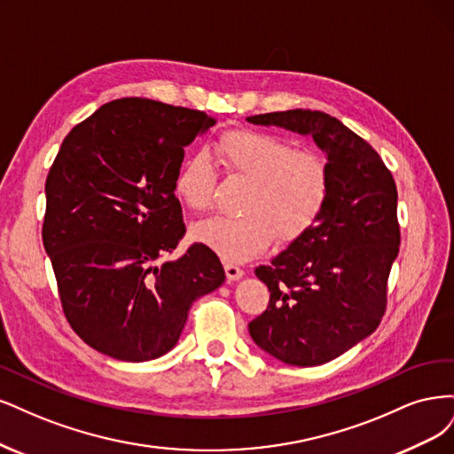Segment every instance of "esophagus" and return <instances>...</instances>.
I'll return each mask as SVG.
<instances>
[{"label":"esophagus","instance_id":"1","mask_svg":"<svg viewBox=\"0 0 454 454\" xmlns=\"http://www.w3.org/2000/svg\"><path fill=\"white\" fill-rule=\"evenodd\" d=\"M224 271H226L228 281H239L241 277L245 275V271H243L239 266L231 264V262H226V264H224Z\"/></svg>","mask_w":454,"mask_h":454}]
</instances>
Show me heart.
Segmentation results:
<instances>
[{
  "label": "heart",
  "mask_w": 454,
  "mask_h": 454,
  "mask_svg": "<svg viewBox=\"0 0 454 454\" xmlns=\"http://www.w3.org/2000/svg\"><path fill=\"white\" fill-rule=\"evenodd\" d=\"M216 156L230 177L248 181L243 216H213L194 228V239L226 262H247L279 238L294 241L325 211L330 168L313 151H294L292 143L266 131L231 129L216 143ZM216 171L203 154L183 162L175 194L192 211L213 206Z\"/></svg>",
  "instance_id": "b5f03b06"
}]
</instances>
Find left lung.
<instances>
[{
	"label": "left lung",
	"instance_id": "left-lung-1",
	"mask_svg": "<svg viewBox=\"0 0 454 454\" xmlns=\"http://www.w3.org/2000/svg\"><path fill=\"white\" fill-rule=\"evenodd\" d=\"M258 126L311 136L326 154L325 211L268 266V309L248 323L253 341L290 365H320L373 333L387 309V281L400 251L398 190L368 141L323 111L254 114Z\"/></svg>",
	"mask_w": 454,
	"mask_h": 454
}]
</instances>
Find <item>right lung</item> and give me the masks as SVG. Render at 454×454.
<instances>
[{"instance_id":"right-lung-1","label":"right lung","mask_w":454,"mask_h":454,"mask_svg":"<svg viewBox=\"0 0 454 454\" xmlns=\"http://www.w3.org/2000/svg\"><path fill=\"white\" fill-rule=\"evenodd\" d=\"M215 122L196 109L122 98L73 128L58 151L43 245L67 323L99 353L124 362L166 355L192 303L224 283L203 243L158 264L184 236L175 198L184 147Z\"/></svg>"}]
</instances>
